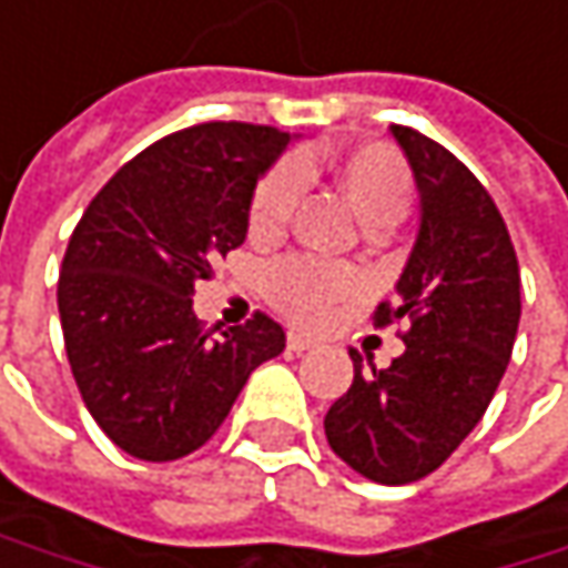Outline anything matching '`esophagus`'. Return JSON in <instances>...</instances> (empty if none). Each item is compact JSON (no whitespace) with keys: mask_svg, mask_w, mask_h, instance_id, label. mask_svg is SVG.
<instances>
[{"mask_svg":"<svg viewBox=\"0 0 568 568\" xmlns=\"http://www.w3.org/2000/svg\"><path fill=\"white\" fill-rule=\"evenodd\" d=\"M315 347V341L312 337H305V334H288V351L302 353V351H312Z\"/></svg>","mask_w":568,"mask_h":568,"instance_id":"34e87169","label":"esophagus"}]
</instances>
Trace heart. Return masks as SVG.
Returning a JSON list of instances; mask_svg holds the SVG:
<instances>
[{"label": "heart", "mask_w": 568, "mask_h": 568, "mask_svg": "<svg viewBox=\"0 0 568 568\" xmlns=\"http://www.w3.org/2000/svg\"><path fill=\"white\" fill-rule=\"evenodd\" d=\"M334 176L351 205L369 227H388L402 221L412 205V173L402 156L385 144H363L334 160ZM305 189V163L283 160L253 189L247 209V231L253 241H276L288 227ZM356 276L344 266L321 263L312 256H288L266 276L270 302L298 324H317L334 302L351 295Z\"/></svg>", "instance_id": "obj_1"}]
</instances>
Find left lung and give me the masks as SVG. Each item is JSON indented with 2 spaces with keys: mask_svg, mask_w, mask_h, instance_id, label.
Wrapping results in <instances>:
<instances>
[{
  "mask_svg": "<svg viewBox=\"0 0 568 568\" xmlns=\"http://www.w3.org/2000/svg\"><path fill=\"white\" fill-rule=\"evenodd\" d=\"M420 199L415 247L376 324L408 321L388 369L351 351L353 385L324 417L331 450L379 485L430 476L483 420L520 321V273L483 183L437 141L392 124Z\"/></svg>",
  "mask_w": 568,
  "mask_h": 568,
  "instance_id": "1",
  "label": "left lung"
}]
</instances>
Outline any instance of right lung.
Returning <instances> with one entry per match:
<instances>
[{"label":"right lung","mask_w":568,"mask_h":568,"mask_svg":"<svg viewBox=\"0 0 568 568\" xmlns=\"http://www.w3.org/2000/svg\"><path fill=\"white\" fill-rule=\"evenodd\" d=\"M288 144L266 124L185 128L124 163L80 217L57 283L63 344L89 415L128 456L199 450L253 369L283 353L266 315L205 334L192 295L247 241L253 189Z\"/></svg>","instance_id":"add662e5"}]
</instances>
